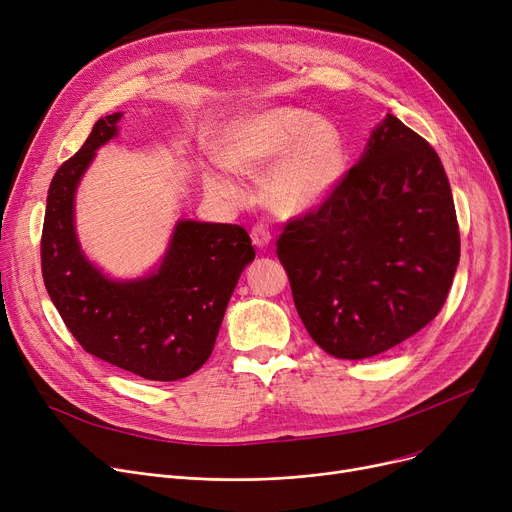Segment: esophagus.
<instances>
[{
    "label": "esophagus",
    "mask_w": 512,
    "mask_h": 512,
    "mask_svg": "<svg viewBox=\"0 0 512 512\" xmlns=\"http://www.w3.org/2000/svg\"><path fill=\"white\" fill-rule=\"evenodd\" d=\"M251 240H253V245L259 247V249L267 247V245H270V240H272L270 228H265L263 224H255V226L251 228Z\"/></svg>",
    "instance_id": "1"
}]
</instances>
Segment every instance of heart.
Instances as JSON below:
<instances>
[{
  "mask_svg": "<svg viewBox=\"0 0 512 512\" xmlns=\"http://www.w3.org/2000/svg\"><path fill=\"white\" fill-rule=\"evenodd\" d=\"M226 164L242 174H261L265 197L282 213H301L324 203L346 172V145L340 128L301 107H265L240 118L222 147ZM215 193L234 197L238 186L222 172L207 176Z\"/></svg>",
  "mask_w": 512,
  "mask_h": 512,
  "instance_id": "1",
  "label": "heart"
}]
</instances>
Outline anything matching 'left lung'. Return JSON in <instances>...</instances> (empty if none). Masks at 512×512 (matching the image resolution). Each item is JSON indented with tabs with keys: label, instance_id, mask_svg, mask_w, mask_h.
<instances>
[{
	"label": "left lung",
	"instance_id": "1",
	"mask_svg": "<svg viewBox=\"0 0 512 512\" xmlns=\"http://www.w3.org/2000/svg\"><path fill=\"white\" fill-rule=\"evenodd\" d=\"M276 253L328 355L367 359L411 338L444 307L461 257L438 153L388 116L334 193L284 224Z\"/></svg>",
	"mask_w": 512,
	"mask_h": 512
}]
</instances>
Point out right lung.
Masks as SVG:
<instances>
[{
    "instance_id": "obj_1",
    "label": "right lung",
    "mask_w": 512,
    "mask_h": 512,
    "mask_svg": "<svg viewBox=\"0 0 512 512\" xmlns=\"http://www.w3.org/2000/svg\"><path fill=\"white\" fill-rule=\"evenodd\" d=\"M120 118H99L85 145L49 184L43 282L87 353L145 380L174 382L209 359L232 290L255 249L247 230L236 224L180 222L157 274L114 282L95 270L74 234V191L95 149L116 137Z\"/></svg>"
}]
</instances>
